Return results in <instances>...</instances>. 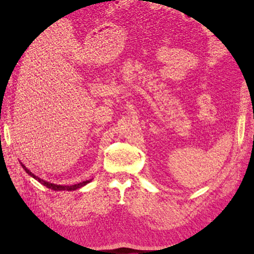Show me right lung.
Wrapping results in <instances>:
<instances>
[{
    "label": "right lung",
    "instance_id": "right-lung-1",
    "mask_svg": "<svg viewBox=\"0 0 254 254\" xmlns=\"http://www.w3.org/2000/svg\"><path fill=\"white\" fill-rule=\"evenodd\" d=\"M21 166H22V168L24 169V171L28 173V174L30 175V176H32L33 178H35L36 180H38L40 183L41 184H43L44 186H46V188H48V189H50V190H78V189H80V188H82V186H84V185H86L87 183H89L91 180H86V181H83V182H80V183H77V184H74V185H58V184H53V183H49V182H46V181H44V180H42V179H40L39 177H37V176H35L32 172H30L28 169H26L25 167H24V165H22V164H20Z\"/></svg>",
    "mask_w": 254,
    "mask_h": 254
}]
</instances>
